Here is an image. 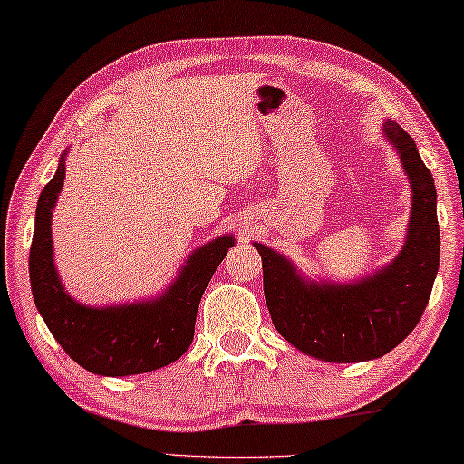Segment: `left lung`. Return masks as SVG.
<instances>
[{
    "instance_id": "left-lung-1",
    "label": "left lung",
    "mask_w": 464,
    "mask_h": 464,
    "mask_svg": "<svg viewBox=\"0 0 464 464\" xmlns=\"http://www.w3.org/2000/svg\"><path fill=\"white\" fill-rule=\"evenodd\" d=\"M412 188L409 235L383 271L358 283H310L287 258L254 244L262 256L265 298L275 329L304 354L329 362L372 361L404 340L423 316L440 266V225L433 177L412 137L387 121Z\"/></svg>"
}]
</instances>
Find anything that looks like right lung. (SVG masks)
<instances>
[{
	"instance_id": "add662e5",
	"label": "right lung",
	"mask_w": 464,
	"mask_h": 464,
	"mask_svg": "<svg viewBox=\"0 0 464 464\" xmlns=\"http://www.w3.org/2000/svg\"><path fill=\"white\" fill-rule=\"evenodd\" d=\"M64 175L62 154L58 170L39 196L29 254L34 306L47 329L74 362L98 375H140L175 362L191 345L199 300L233 247V235H223L193 252L160 298L129 306H82L64 292L53 268L50 225Z\"/></svg>"
}]
</instances>
